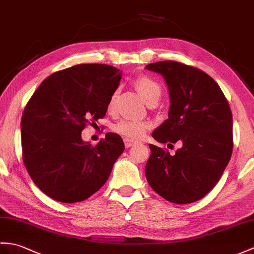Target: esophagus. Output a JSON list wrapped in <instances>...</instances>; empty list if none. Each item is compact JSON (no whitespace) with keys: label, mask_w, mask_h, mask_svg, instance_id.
Masks as SVG:
<instances>
[{"label":"esophagus","mask_w":254,"mask_h":254,"mask_svg":"<svg viewBox=\"0 0 254 254\" xmlns=\"http://www.w3.org/2000/svg\"><path fill=\"white\" fill-rule=\"evenodd\" d=\"M124 143H125V146L128 148V147L133 146L135 143H137V141H134V140H132V139L125 138V139H124Z\"/></svg>","instance_id":"obj_1"}]
</instances>
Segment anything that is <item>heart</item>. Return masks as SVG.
<instances>
[{"mask_svg": "<svg viewBox=\"0 0 254 254\" xmlns=\"http://www.w3.org/2000/svg\"><path fill=\"white\" fill-rule=\"evenodd\" d=\"M135 85H137L140 94L147 103H151L154 100H159L160 96H162V88H160L159 84L146 75L140 76L137 79V82H135ZM117 96H119V90H115L109 100V110H113L115 108ZM148 128H150V124L146 122L131 119H123L119 123L115 124L114 130L121 135H124V137L133 140L143 137L148 130Z\"/></svg>", "mask_w": 254, "mask_h": 254, "instance_id": "heart-1", "label": "heart"}]
</instances>
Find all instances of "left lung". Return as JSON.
I'll return each mask as SVG.
<instances>
[{"mask_svg": "<svg viewBox=\"0 0 254 254\" xmlns=\"http://www.w3.org/2000/svg\"><path fill=\"white\" fill-rule=\"evenodd\" d=\"M168 86V119L153 131L160 143L180 142L175 155L150 144L145 166L150 187L170 202L201 199L219 182L233 152V116L215 80L196 67L177 61L145 66Z\"/></svg>", "mask_w": 254, "mask_h": 254, "instance_id": "left-lung-1", "label": "left lung"}]
</instances>
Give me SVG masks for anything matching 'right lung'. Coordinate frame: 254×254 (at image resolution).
<instances>
[{
    "instance_id": "right-lung-1",
    "label": "right lung",
    "mask_w": 254,
    "mask_h": 254,
    "mask_svg": "<svg viewBox=\"0 0 254 254\" xmlns=\"http://www.w3.org/2000/svg\"><path fill=\"white\" fill-rule=\"evenodd\" d=\"M122 74L107 64H77L49 75L29 100L21 119L23 163L51 198L85 200L109 179L125 150L122 138L108 132L92 146L82 131L106 115Z\"/></svg>"
}]
</instances>
